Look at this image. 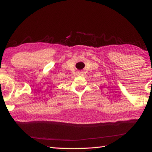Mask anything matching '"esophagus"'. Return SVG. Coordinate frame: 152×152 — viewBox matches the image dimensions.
<instances>
[{
	"label": "esophagus",
	"mask_w": 152,
	"mask_h": 152,
	"mask_svg": "<svg viewBox=\"0 0 152 152\" xmlns=\"http://www.w3.org/2000/svg\"><path fill=\"white\" fill-rule=\"evenodd\" d=\"M83 74H84V73L82 72H79L77 73V75L78 76H83Z\"/></svg>",
	"instance_id": "34e87169"
}]
</instances>
